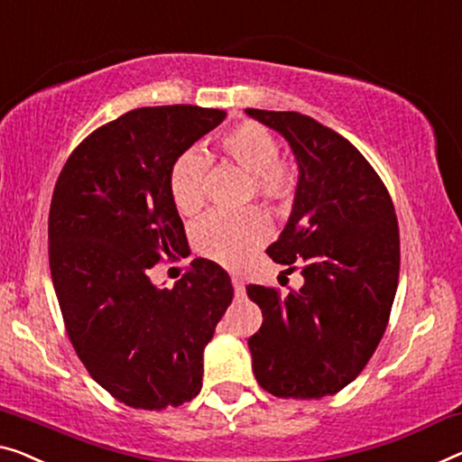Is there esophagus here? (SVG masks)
I'll return each instance as SVG.
<instances>
[{"label":"esophagus","instance_id":"esophagus-1","mask_svg":"<svg viewBox=\"0 0 462 462\" xmlns=\"http://www.w3.org/2000/svg\"><path fill=\"white\" fill-rule=\"evenodd\" d=\"M232 286H234V294L243 299V297H245V280L240 278V275L234 273V275H232Z\"/></svg>","mask_w":462,"mask_h":462}]
</instances>
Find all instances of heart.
Returning <instances> with one entry per match:
<instances>
[{"mask_svg": "<svg viewBox=\"0 0 462 462\" xmlns=\"http://www.w3.org/2000/svg\"><path fill=\"white\" fill-rule=\"evenodd\" d=\"M219 151L249 174V195L263 199L273 208H284L297 195L299 174L291 162L280 157V143L263 124L246 120L232 126L219 139ZM208 157L199 151H184L170 165L168 192L182 216L203 208V176ZM270 219L261 209L236 213L216 211L203 217L192 232L197 251L217 263L236 265L270 236Z\"/></svg>", "mask_w": 462, "mask_h": 462, "instance_id": "obj_1", "label": "heart"}]
</instances>
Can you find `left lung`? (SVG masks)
Returning <instances> with one entry per match:
<instances>
[{
    "instance_id": "1",
    "label": "left lung",
    "mask_w": 462,
    "mask_h": 462,
    "mask_svg": "<svg viewBox=\"0 0 462 462\" xmlns=\"http://www.w3.org/2000/svg\"><path fill=\"white\" fill-rule=\"evenodd\" d=\"M246 114L278 130L297 157L291 219L267 254L305 278L286 297L273 286H246L263 313L249 338L254 377L278 398L338 394L388 326L401 272L394 203L361 151L332 128L297 112Z\"/></svg>"
}]
</instances>
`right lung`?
Returning <instances> with one entry per match:
<instances>
[{
    "instance_id": "1",
    "label": "right lung",
    "mask_w": 462,
    "mask_h": 462,
    "mask_svg": "<svg viewBox=\"0 0 462 462\" xmlns=\"http://www.w3.org/2000/svg\"><path fill=\"white\" fill-rule=\"evenodd\" d=\"M226 118L197 106L139 107L72 151L50 208V270L79 359L133 409L162 411L201 390L203 350L232 302L228 272L192 259L174 288L149 272L187 246L170 165Z\"/></svg>"
}]
</instances>
